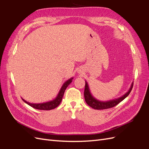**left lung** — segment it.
I'll return each mask as SVG.
<instances>
[{
	"mask_svg": "<svg viewBox=\"0 0 149 149\" xmlns=\"http://www.w3.org/2000/svg\"><path fill=\"white\" fill-rule=\"evenodd\" d=\"M132 87H133V83H132L131 86H130L128 92L126 93L124 95H123L120 97L116 99V100H110L109 101L104 102V101H99L92 96V94H91L89 91L88 84L86 81H85V88H84V92L85 101L88 104V105H89L90 107H91L94 109L101 110V109H109V108L113 107L116 105H118L119 102H120L122 101H123L126 97L128 96L130 91H131Z\"/></svg>",
	"mask_w": 149,
	"mask_h": 149,
	"instance_id": "left-lung-1",
	"label": "left lung"
}]
</instances>
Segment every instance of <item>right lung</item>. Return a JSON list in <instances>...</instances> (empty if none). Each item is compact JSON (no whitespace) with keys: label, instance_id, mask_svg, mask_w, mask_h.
<instances>
[{"label":"right lung","instance_id":"obj_1","mask_svg":"<svg viewBox=\"0 0 149 149\" xmlns=\"http://www.w3.org/2000/svg\"><path fill=\"white\" fill-rule=\"evenodd\" d=\"M73 78H71L70 79L67 80L63 84V85L62 86V87L60 89V91H59V93L58 94V95L56 96V97L52 101H48L47 102H43V103H40V104H34V103H30L27 101H26L25 100H24V99H22L25 103L27 104L29 106H30L31 107H32L35 109H40V110H52L55 109L57 106H58L60 105V104L61 102L63 96L64 95V93L65 90L66 89V88L68 86V85L72 82V79Z\"/></svg>","mask_w":149,"mask_h":149}]
</instances>
